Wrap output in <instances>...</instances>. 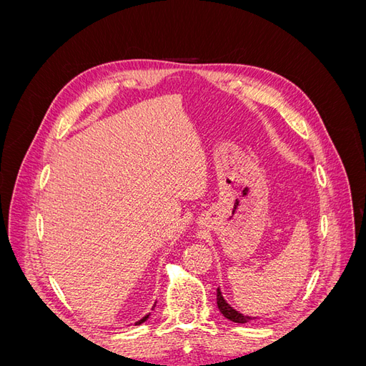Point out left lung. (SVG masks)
Instances as JSON below:
<instances>
[{
  "label": "left lung",
  "mask_w": 366,
  "mask_h": 366,
  "mask_svg": "<svg viewBox=\"0 0 366 366\" xmlns=\"http://www.w3.org/2000/svg\"><path fill=\"white\" fill-rule=\"evenodd\" d=\"M217 305H218V308H219V312L223 313V316H224L226 319L232 320V322L247 324V322H250V320H252L250 316L241 315V313L237 312V310L232 308V307L224 301V297H223V295H221V290H219V289H217Z\"/></svg>",
  "instance_id": "obj_1"
}]
</instances>
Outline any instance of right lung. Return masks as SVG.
Instances as JSON below:
<instances>
[{
	"label": "right lung",
	"mask_w": 366,
	"mask_h": 366,
	"mask_svg": "<svg viewBox=\"0 0 366 366\" xmlns=\"http://www.w3.org/2000/svg\"><path fill=\"white\" fill-rule=\"evenodd\" d=\"M148 317H149V315H147L145 317H143V319H140V320H139V322H136V325H140V324H143V322H145V320H147Z\"/></svg>",
	"instance_id": "right-lung-1"
}]
</instances>
